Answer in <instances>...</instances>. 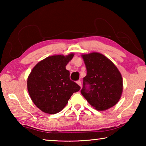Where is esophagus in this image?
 Instances as JSON below:
<instances>
[{"label": "esophagus", "mask_w": 146, "mask_h": 146, "mask_svg": "<svg viewBox=\"0 0 146 146\" xmlns=\"http://www.w3.org/2000/svg\"><path fill=\"white\" fill-rule=\"evenodd\" d=\"M76 83H77L80 86V87H81V86H82V83H81V81L80 80H78L77 82H76Z\"/></svg>", "instance_id": "esophagus-1"}]
</instances>
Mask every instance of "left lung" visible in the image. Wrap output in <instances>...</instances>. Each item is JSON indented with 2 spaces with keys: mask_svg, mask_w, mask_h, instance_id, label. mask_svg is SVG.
Wrapping results in <instances>:
<instances>
[{
  "mask_svg": "<svg viewBox=\"0 0 146 146\" xmlns=\"http://www.w3.org/2000/svg\"><path fill=\"white\" fill-rule=\"evenodd\" d=\"M87 75L80 92L98 111H104L118 102L122 93V75L111 61L98 53L82 55Z\"/></svg>",
  "mask_w": 146,
  "mask_h": 146,
  "instance_id": "obj_1",
  "label": "left lung"
}]
</instances>
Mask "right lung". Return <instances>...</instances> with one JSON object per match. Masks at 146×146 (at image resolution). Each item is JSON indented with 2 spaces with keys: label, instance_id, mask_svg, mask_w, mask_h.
Returning <instances> with one entry per match:
<instances>
[{
  "label": "right lung",
  "instance_id": "1",
  "mask_svg": "<svg viewBox=\"0 0 146 146\" xmlns=\"http://www.w3.org/2000/svg\"><path fill=\"white\" fill-rule=\"evenodd\" d=\"M74 55H53L36 64L27 81L32 101L43 112L55 114L65 107L73 93L80 87L70 80L66 66Z\"/></svg>",
  "mask_w": 146,
  "mask_h": 146
}]
</instances>
